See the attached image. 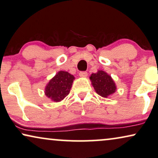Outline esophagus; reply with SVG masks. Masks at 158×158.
<instances>
[{"mask_svg":"<svg viewBox=\"0 0 158 158\" xmlns=\"http://www.w3.org/2000/svg\"><path fill=\"white\" fill-rule=\"evenodd\" d=\"M79 77H87L88 73H87V72H86V71H80L79 73Z\"/></svg>","mask_w":158,"mask_h":158,"instance_id":"obj_1","label":"esophagus"}]
</instances>
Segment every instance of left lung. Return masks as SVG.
Instances as JSON below:
<instances>
[{"label": "left lung", "mask_w": 158, "mask_h": 158, "mask_svg": "<svg viewBox=\"0 0 158 158\" xmlns=\"http://www.w3.org/2000/svg\"><path fill=\"white\" fill-rule=\"evenodd\" d=\"M92 85L99 95L107 98L114 93L116 87L112 78L103 71H98V73H92L90 77Z\"/></svg>", "instance_id": "8db88e82"}]
</instances>
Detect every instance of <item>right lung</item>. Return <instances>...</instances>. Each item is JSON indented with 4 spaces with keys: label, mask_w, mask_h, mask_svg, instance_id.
<instances>
[{
    "label": "right lung",
    "mask_w": 158,
    "mask_h": 158,
    "mask_svg": "<svg viewBox=\"0 0 158 158\" xmlns=\"http://www.w3.org/2000/svg\"><path fill=\"white\" fill-rule=\"evenodd\" d=\"M74 77L67 71H60L46 86L45 95L55 102H59L69 94Z\"/></svg>",
    "instance_id": "obj_1"
}]
</instances>
